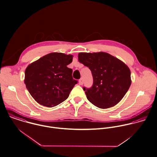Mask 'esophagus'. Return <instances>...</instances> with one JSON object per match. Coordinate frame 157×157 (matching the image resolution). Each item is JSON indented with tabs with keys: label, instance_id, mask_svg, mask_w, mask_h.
I'll return each mask as SVG.
<instances>
[{
	"label": "esophagus",
	"instance_id": "esophagus-1",
	"mask_svg": "<svg viewBox=\"0 0 157 157\" xmlns=\"http://www.w3.org/2000/svg\"><path fill=\"white\" fill-rule=\"evenodd\" d=\"M79 84L80 85H82L83 84V79L82 78L79 80Z\"/></svg>",
	"mask_w": 157,
	"mask_h": 157
}]
</instances>
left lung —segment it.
I'll list each match as a JSON object with an SVG mask.
<instances>
[{"mask_svg": "<svg viewBox=\"0 0 157 157\" xmlns=\"http://www.w3.org/2000/svg\"><path fill=\"white\" fill-rule=\"evenodd\" d=\"M78 60L92 71V86L83 87L91 103L107 109L123 99L131 84L130 70L124 63L105 52L79 53Z\"/></svg>", "mask_w": 157, "mask_h": 157, "instance_id": "8db88e82", "label": "left lung"}]
</instances>
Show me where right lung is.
<instances>
[{"instance_id": "1", "label": "right lung", "mask_w": 157, "mask_h": 157, "mask_svg": "<svg viewBox=\"0 0 157 157\" xmlns=\"http://www.w3.org/2000/svg\"><path fill=\"white\" fill-rule=\"evenodd\" d=\"M73 56L51 53L30 64L25 71L24 82L29 93L40 105L55 107L66 100L78 81L67 67Z\"/></svg>"}]
</instances>
